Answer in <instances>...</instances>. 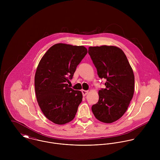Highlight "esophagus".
Here are the masks:
<instances>
[{
    "label": "esophagus",
    "instance_id": "34e87169",
    "mask_svg": "<svg viewBox=\"0 0 160 160\" xmlns=\"http://www.w3.org/2000/svg\"><path fill=\"white\" fill-rule=\"evenodd\" d=\"M88 93H89V91H84V90H82V93L83 96L86 95Z\"/></svg>",
    "mask_w": 160,
    "mask_h": 160
}]
</instances>
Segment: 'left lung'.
Masks as SVG:
<instances>
[{"instance_id":"8db88e82","label":"left lung","mask_w":160,"mask_h":160,"mask_svg":"<svg viewBox=\"0 0 160 160\" xmlns=\"http://www.w3.org/2000/svg\"><path fill=\"white\" fill-rule=\"evenodd\" d=\"M88 53L98 77L107 80L106 88L98 91V101L92 111L100 121L113 122L125 113L133 97V70L124 52L117 47H89Z\"/></svg>"}]
</instances>
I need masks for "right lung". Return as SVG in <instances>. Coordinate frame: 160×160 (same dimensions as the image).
<instances>
[{
  "instance_id": "right-lung-1",
  "label": "right lung",
  "mask_w": 160,
  "mask_h": 160,
  "mask_svg": "<svg viewBox=\"0 0 160 160\" xmlns=\"http://www.w3.org/2000/svg\"><path fill=\"white\" fill-rule=\"evenodd\" d=\"M87 53L84 46L59 43L52 46L39 62L34 78L36 98L43 114L55 124L68 123L77 113L82 94L67 82Z\"/></svg>"
}]
</instances>
